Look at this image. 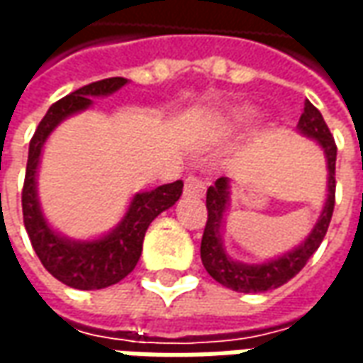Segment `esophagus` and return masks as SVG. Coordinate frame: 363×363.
Returning a JSON list of instances; mask_svg holds the SVG:
<instances>
[{"label":"esophagus","instance_id":"34e87169","mask_svg":"<svg viewBox=\"0 0 363 363\" xmlns=\"http://www.w3.org/2000/svg\"><path fill=\"white\" fill-rule=\"evenodd\" d=\"M206 186L204 182L196 179V177H189L184 182V194L186 196H204Z\"/></svg>","mask_w":363,"mask_h":363}]
</instances>
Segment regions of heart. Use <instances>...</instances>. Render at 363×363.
Returning <instances> with one entry per match:
<instances>
[{
	"label": "heart",
	"instance_id": "1",
	"mask_svg": "<svg viewBox=\"0 0 363 363\" xmlns=\"http://www.w3.org/2000/svg\"><path fill=\"white\" fill-rule=\"evenodd\" d=\"M252 118V108L249 106H241V108H235L233 114H231V122L239 126V124H245V122H249Z\"/></svg>",
	"mask_w": 363,
	"mask_h": 363
}]
</instances>
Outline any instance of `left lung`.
I'll return each mask as SVG.
<instances>
[{
    "label": "left lung",
    "mask_w": 363,
    "mask_h": 363,
    "mask_svg": "<svg viewBox=\"0 0 363 363\" xmlns=\"http://www.w3.org/2000/svg\"><path fill=\"white\" fill-rule=\"evenodd\" d=\"M297 132L309 140H315L325 159H327V200L320 210L317 223L313 225L311 233L305 237L301 245L294 247L291 251L284 252L276 259H270L260 264H249L241 260L231 259L223 247V229H225V216H228L229 200H231V181L221 177L213 182V186L206 192V208H208V221H206L200 257L202 264L221 286L239 291V294H262L268 289H276L289 281L299 270L307 264L313 252L319 249L323 239L327 235L328 223L335 210V165H336V143L330 135L327 122L309 101H305L303 114L297 122Z\"/></svg>",
    "instance_id": "left-lung-1"
}]
</instances>
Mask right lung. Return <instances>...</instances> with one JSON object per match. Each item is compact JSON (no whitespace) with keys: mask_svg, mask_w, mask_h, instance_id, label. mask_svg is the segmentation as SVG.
<instances>
[{"mask_svg":"<svg viewBox=\"0 0 363 363\" xmlns=\"http://www.w3.org/2000/svg\"><path fill=\"white\" fill-rule=\"evenodd\" d=\"M128 83L124 77H108L89 83L54 103L44 114L28 145L27 173L23 186V220L33 249L48 272L75 289H101L118 284L132 272L142 255V245L150 223L169 210L182 194V181L161 184L157 189L132 196L124 218L114 228L95 239H72L52 228L38 200V167L46 140L56 128L77 112L93 106V99L108 96Z\"/></svg>","mask_w":363,"mask_h":363,"instance_id":"obj_1","label":"right lung"}]
</instances>
